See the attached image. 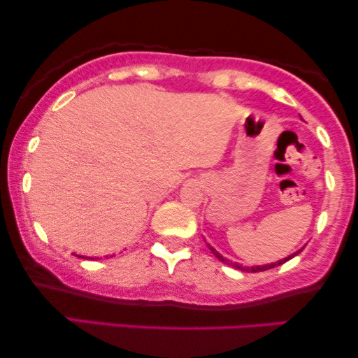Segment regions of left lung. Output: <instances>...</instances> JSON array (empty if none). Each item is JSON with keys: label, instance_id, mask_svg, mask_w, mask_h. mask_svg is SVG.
<instances>
[{"label": "left lung", "instance_id": "1", "mask_svg": "<svg viewBox=\"0 0 358 358\" xmlns=\"http://www.w3.org/2000/svg\"><path fill=\"white\" fill-rule=\"evenodd\" d=\"M208 248H210V251H212L213 254H215V257L217 259H220V261L222 262H224V264H229V266H233L234 268H238V271H243V272H262V271H268V268H272V267H277V266H282L283 262H287L288 259H292V257H295V256H298V254H300L303 249H298L296 252H293L292 256H288V257H285V259H282V261H278V262H272V264H267V266H256V267H244V266H241V264H236V262H231V261H228V259H224L222 254H220L217 249H213L212 246H210L208 244Z\"/></svg>", "mask_w": 358, "mask_h": 358}]
</instances>
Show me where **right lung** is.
<instances>
[{
	"label": "right lung",
	"mask_w": 358,
	"mask_h": 358,
	"mask_svg": "<svg viewBox=\"0 0 358 358\" xmlns=\"http://www.w3.org/2000/svg\"><path fill=\"white\" fill-rule=\"evenodd\" d=\"M78 257H83V256H78ZM86 259H87V257H86Z\"/></svg>",
	"instance_id": "right-lung-1"
}]
</instances>
